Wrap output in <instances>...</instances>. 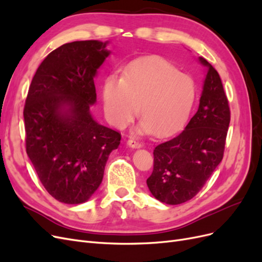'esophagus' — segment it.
<instances>
[{
    "label": "esophagus",
    "mask_w": 262,
    "mask_h": 262,
    "mask_svg": "<svg viewBox=\"0 0 262 262\" xmlns=\"http://www.w3.org/2000/svg\"><path fill=\"white\" fill-rule=\"evenodd\" d=\"M128 145L132 148H140L142 146L140 142H138L137 140H134V139H129L128 140Z\"/></svg>",
    "instance_id": "1"
}]
</instances>
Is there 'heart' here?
<instances>
[{
  "instance_id": "heart-1",
  "label": "heart",
  "mask_w": 262,
  "mask_h": 262,
  "mask_svg": "<svg viewBox=\"0 0 262 262\" xmlns=\"http://www.w3.org/2000/svg\"><path fill=\"white\" fill-rule=\"evenodd\" d=\"M195 98L192 78L162 58L134 61L121 78L108 76L102 86L104 110L110 123L124 128L140 104V130L157 138L171 136L184 125Z\"/></svg>"
}]
</instances>
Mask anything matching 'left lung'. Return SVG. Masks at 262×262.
Returning <instances> with one entry per match:
<instances>
[{
	"mask_svg": "<svg viewBox=\"0 0 262 262\" xmlns=\"http://www.w3.org/2000/svg\"><path fill=\"white\" fill-rule=\"evenodd\" d=\"M208 69L198 112L178 136L154 149L153 172L146 184L158 201L180 204L200 191L221 163L231 112L217 71L204 58Z\"/></svg>",
	"mask_w": 262,
	"mask_h": 262,
	"instance_id": "obj_1",
	"label": "left lung"
}]
</instances>
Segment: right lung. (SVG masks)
I'll list each match as a JSON object with an SVG mask.
<instances>
[{
	"mask_svg": "<svg viewBox=\"0 0 262 262\" xmlns=\"http://www.w3.org/2000/svg\"><path fill=\"white\" fill-rule=\"evenodd\" d=\"M108 41H73L47 55L36 71L24 107L26 152L42 186L68 204L87 201L104 177L121 134L91 114L94 77L110 51Z\"/></svg>",
	"mask_w": 262,
	"mask_h": 262,
	"instance_id": "1",
	"label": "right lung"
}]
</instances>
